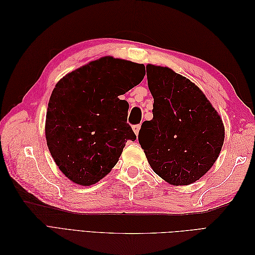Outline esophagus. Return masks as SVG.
<instances>
[{"instance_id":"esophagus-1","label":"esophagus","mask_w":255,"mask_h":255,"mask_svg":"<svg viewBox=\"0 0 255 255\" xmlns=\"http://www.w3.org/2000/svg\"><path fill=\"white\" fill-rule=\"evenodd\" d=\"M139 129H140V125H135V126H133V130H134V133H135L136 135H138V133H139Z\"/></svg>"}]
</instances>
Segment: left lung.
Segmentation results:
<instances>
[{
    "instance_id": "left-lung-1",
    "label": "left lung",
    "mask_w": 255,
    "mask_h": 255,
    "mask_svg": "<svg viewBox=\"0 0 255 255\" xmlns=\"http://www.w3.org/2000/svg\"><path fill=\"white\" fill-rule=\"evenodd\" d=\"M153 96V119L144 121L138 140L153 171L169 184L188 185L218 158L225 127L199 87L170 68L146 66Z\"/></svg>"
}]
</instances>
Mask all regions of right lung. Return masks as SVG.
Here are the masks:
<instances>
[{"mask_svg":"<svg viewBox=\"0 0 255 255\" xmlns=\"http://www.w3.org/2000/svg\"><path fill=\"white\" fill-rule=\"evenodd\" d=\"M144 66L102 57L64 76L53 89L45 119L47 144L60 171L72 182L96 184L117 164L136 135L128 103L118 97L139 84Z\"/></svg>","mask_w":255,"mask_h":255,"instance_id":"obj_1","label":"right lung"}]
</instances>
